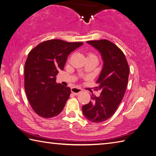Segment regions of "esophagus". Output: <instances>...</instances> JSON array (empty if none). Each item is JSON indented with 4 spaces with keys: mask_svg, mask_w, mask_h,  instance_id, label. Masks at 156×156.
<instances>
[{
    "mask_svg": "<svg viewBox=\"0 0 156 156\" xmlns=\"http://www.w3.org/2000/svg\"><path fill=\"white\" fill-rule=\"evenodd\" d=\"M82 91V90L81 88H79V87H73L71 88V92L75 96H77L79 93H81Z\"/></svg>",
    "mask_w": 156,
    "mask_h": 156,
    "instance_id": "1",
    "label": "esophagus"
}]
</instances>
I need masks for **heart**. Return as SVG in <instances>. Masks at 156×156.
I'll return each mask as SVG.
<instances>
[{"instance_id":"b5f03b06","label":"heart","mask_w":156,"mask_h":156,"mask_svg":"<svg viewBox=\"0 0 156 156\" xmlns=\"http://www.w3.org/2000/svg\"><path fill=\"white\" fill-rule=\"evenodd\" d=\"M95 56V55H93V54H91V53H89L88 54V56Z\"/></svg>"}]
</instances>
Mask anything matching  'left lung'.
Here are the masks:
<instances>
[{"mask_svg": "<svg viewBox=\"0 0 156 156\" xmlns=\"http://www.w3.org/2000/svg\"><path fill=\"white\" fill-rule=\"evenodd\" d=\"M101 53L104 66L96 81L100 96L92 94L91 100L82 106L83 113L93 122H101L115 113L125 95L129 80V66L123 52L107 40L87 41Z\"/></svg>", "mask_w": 156, "mask_h": 156, "instance_id": "obj_1", "label": "left lung"}]
</instances>
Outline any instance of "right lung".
<instances>
[{"label":"right lung","instance_id":"right-lung-1","mask_svg":"<svg viewBox=\"0 0 156 156\" xmlns=\"http://www.w3.org/2000/svg\"><path fill=\"white\" fill-rule=\"evenodd\" d=\"M83 42L54 39L44 41L29 52L25 63L24 87L33 110L44 119L62 112L71 88L56 83V75L63 70L69 55Z\"/></svg>","mask_w":156,"mask_h":156}]
</instances>
